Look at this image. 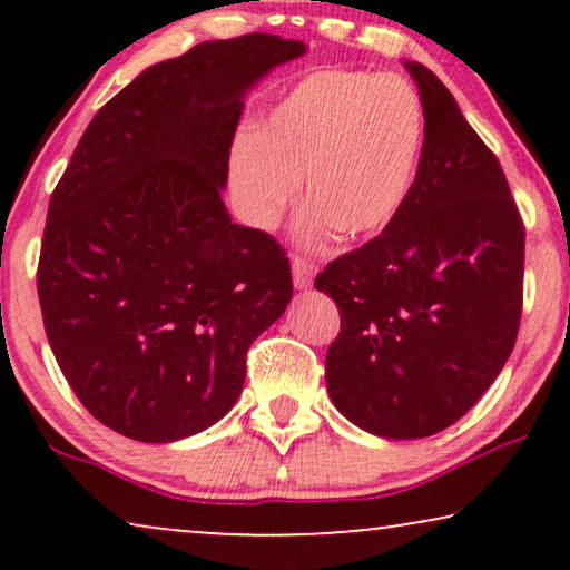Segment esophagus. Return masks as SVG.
I'll use <instances>...</instances> for the list:
<instances>
[{
	"instance_id": "obj_1",
	"label": "esophagus",
	"mask_w": 570,
	"mask_h": 570,
	"mask_svg": "<svg viewBox=\"0 0 570 570\" xmlns=\"http://www.w3.org/2000/svg\"><path fill=\"white\" fill-rule=\"evenodd\" d=\"M316 275V264L306 259V256L295 254L293 256V283L295 287H308L311 279Z\"/></svg>"
}]
</instances>
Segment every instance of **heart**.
I'll use <instances>...</instances> for the list:
<instances>
[{
    "label": "heart",
    "instance_id": "1",
    "mask_svg": "<svg viewBox=\"0 0 570 570\" xmlns=\"http://www.w3.org/2000/svg\"><path fill=\"white\" fill-rule=\"evenodd\" d=\"M423 108L402 77L318 69L233 150L230 176L248 220L269 228L298 191L303 244L373 238L402 213L423 150Z\"/></svg>",
    "mask_w": 570,
    "mask_h": 570
}]
</instances>
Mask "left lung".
<instances>
[{
	"label": "left lung",
	"instance_id": "8db88e82",
	"mask_svg": "<svg viewBox=\"0 0 570 570\" xmlns=\"http://www.w3.org/2000/svg\"><path fill=\"white\" fill-rule=\"evenodd\" d=\"M425 142L402 213L314 285L340 308L326 392L357 428L425 439L466 415L517 345L524 220L495 153L431 69L407 61Z\"/></svg>",
	"mask_w": 570,
	"mask_h": 570
}]
</instances>
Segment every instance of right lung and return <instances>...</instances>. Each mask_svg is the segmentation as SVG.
I'll return each mask as SVG.
<instances>
[{"mask_svg": "<svg viewBox=\"0 0 570 570\" xmlns=\"http://www.w3.org/2000/svg\"><path fill=\"white\" fill-rule=\"evenodd\" d=\"M303 49L248 33L145 69L92 116L51 194L36 272L46 337L85 410L127 439L217 423L291 301L287 252L230 223L220 191L244 90Z\"/></svg>", "mask_w": 570, "mask_h": 570, "instance_id": "1", "label": "right lung"}]
</instances>
